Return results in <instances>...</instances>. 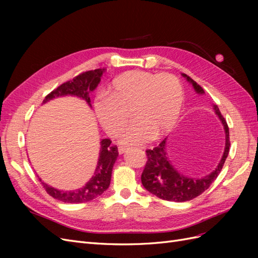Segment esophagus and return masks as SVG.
<instances>
[{
    "mask_svg": "<svg viewBox=\"0 0 258 258\" xmlns=\"http://www.w3.org/2000/svg\"><path fill=\"white\" fill-rule=\"evenodd\" d=\"M127 150H128V147H127V146H119V147H118V152H119V154L126 153V152H127Z\"/></svg>",
    "mask_w": 258,
    "mask_h": 258,
    "instance_id": "obj_1",
    "label": "esophagus"
}]
</instances>
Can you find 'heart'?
<instances>
[{
    "label": "heart",
    "instance_id": "1",
    "mask_svg": "<svg viewBox=\"0 0 258 258\" xmlns=\"http://www.w3.org/2000/svg\"><path fill=\"white\" fill-rule=\"evenodd\" d=\"M108 92L96 98L95 112L101 126L113 137L127 126L130 113L135 123L123 132L122 143L141 145L163 136L182 112L183 88L172 74L129 71L116 77Z\"/></svg>",
    "mask_w": 258,
    "mask_h": 258
}]
</instances>
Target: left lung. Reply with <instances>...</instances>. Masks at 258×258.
Returning a JSON list of instances; mask_svg holds the SVG:
<instances>
[{"label":"left lung","instance_id":"1","mask_svg":"<svg viewBox=\"0 0 258 258\" xmlns=\"http://www.w3.org/2000/svg\"><path fill=\"white\" fill-rule=\"evenodd\" d=\"M184 79L192 85V87L199 95H204L205 91L194 80L186 74H182ZM214 112L221 119L225 130V148L222 158L215 170L202 177H189L179 173L171 163L167 153V138L162 140L159 145L153 150H147V162L143 170L141 181L144 188L160 199L175 202L188 201L198 197L207 190L217 175L220 174L225 160L229 153V129L227 122L224 119L217 105H213Z\"/></svg>","mask_w":258,"mask_h":258}]
</instances>
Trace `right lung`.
I'll return each mask as SVG.
<instances>
[{
    "instance_id": "add662e5",
    "label": "right lung",
    "mask_w": 258,
    "mask_h": 258,
    "mask_svg": "<svg viewBox=\"0 0 258 258\" xmlns=\"http://www.w3.org/2000/svg\"><path fill=\"white\" fill-rule=\"evenodd\" d=\"M104 71L105 69H97L93 71H87L77 75L72 81L60 85L57 89H54L49 95L46 96L43 103L59 97L73 96L84 100L91 107L90 93L98 87ZM111 143L112 141L110 139H102L100 141L101 147L95 174L85 186L75 190H60L42 182L40 178L46 191L54 199L67 202V204H83V202L91 201L99 197L100 195H102L110 186L112 170L117 157H118L117 146L112 145Z\"/></svg>"
}]
</instances>
